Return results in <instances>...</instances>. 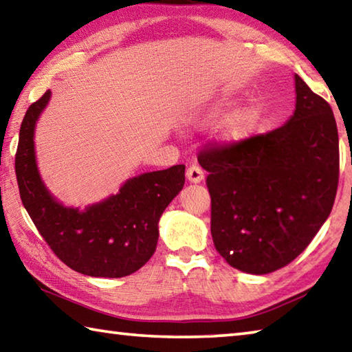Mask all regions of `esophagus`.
Listing matches in <instances>:
<instances>
[{"label":"esophagus","instance_id":"esophagus-1","mask_svg":"<svg viewBox=\"0 0 352 352\" xmlns=\"http://www.w3.org/2000/svg\"><path fill=\"white\" fill-rule=\"evenodd\" d=\"M186 178L189 183L197 184L204 180L205 174H204V170L199 168V166H190V168H188V170H186Z\"/></svg>","mask_w":352,"mask_h":352}]
</instances>
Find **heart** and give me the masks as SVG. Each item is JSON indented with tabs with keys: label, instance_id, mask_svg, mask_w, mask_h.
<instances>
[{
	"label": "heart",
	"instance_id": "heart-1",
	"mask_svg": "<svg viewBox=\"0 0 352 352\" xmlns=\"http://www.w3.org/2000/svg\"><path fill=\"white\" fill-rule=\"evenodd\" d=\"M237 104L239 100L236 98H220L195 113L192 122L199 127H210L223 121L219 129L217 141L225 146H239L258 132L264 111L254 102L242 107H237Z\"/></svg>",
	"mask_w": 352,
	"mask_h": 352
}]
</instances>
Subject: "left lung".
<instances>
[{
    "label": "left lung",
    "mask_w": 352,
    "mask_h": 352,
    "mask_svg": "<svg viewBox=\"0 0 352 352\" xmlns=\"http://www.w3.org/2000/svg\"><path fill=\"white\" fill-rule=\"evenodd\" d=\"M295 94V111L284 126L199 157L210 174L214 247L250 275L275 272L305 252L336 200V118L296 74Z\"/></svg>",
    "instance_id": "8db88e82"
}]
</instances>
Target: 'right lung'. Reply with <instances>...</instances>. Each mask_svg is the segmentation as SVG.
<instances>
[{"label":"right lung","mask_w":352,"mask_h":352,"mask_svg":"<svg viewBox=\"0 0 352 352\" xmlns=\"http://www.w3.org/2000/svg\"><path fill=\"white\" fill-rule=\"evenodd\" d=\"M51 90L29 107L15 157L20 197L57 258L93 278H122L152 258L163 211L184 184V164L129 178L118 194L80 210L65 206L46 188L35 155V127Z\"/></svg>","instance_id":"right-lung-1"}]
</instances>
